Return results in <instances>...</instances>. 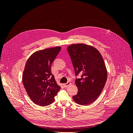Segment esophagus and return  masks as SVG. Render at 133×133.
<instances>
[{
    "mask_svg": "<svg viewBox=\"0 0 133 133\" xmlns=\"http://www.w3.org/2000/svg\"><path fill=\"white\" fill-rule=\"evenodd\" d=\"M70 85H71V83H70V82H68L67 83H66V84H64V87H65V88H67V87H69Z\"/></svg>",
    "mask_w": 133,
    "mask_h": 133,
    "instance_id": "obj_1",
    "label": "esophagus"
}]
</instances>
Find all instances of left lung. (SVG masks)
<instances>
[{"mask_svg": "<svg viewBox=\"0 0 133 133\" xmlns=\"http://www.w3.org/2000/svg\"><path fill=\"white\" fill-rule=\"evenodd\" d=\"M67 50L69 54L75 75L78 94L73 96L74 101L82 105L94 102L101 94L107 79V70L100 52L85 44H71Z\"/></svg>", "mask_w": 133, "mask_h": 133, "instance_id": "obj_1", "label": "left lung"}]
</instances>
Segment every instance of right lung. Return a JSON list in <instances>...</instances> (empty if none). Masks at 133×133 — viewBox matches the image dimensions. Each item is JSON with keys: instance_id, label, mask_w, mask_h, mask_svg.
<instances>
[{"instance_id": "obj_1", "label": "right lung", "mask_w": 133, "mask_h": 133, "mask_svg": "<svg viewBox=\"0 0 133 133\" xmlns=\"http://www.w3.org/2000/svg\"><path fill=\"white\" fill-rule=\"evenodd\" d=\"M60 49L61 47L57 46L37 51L26 61L23 83L31 101L38 105L53 103L60 89L51 71V64Z\"/></svg>"}]
</instances>
